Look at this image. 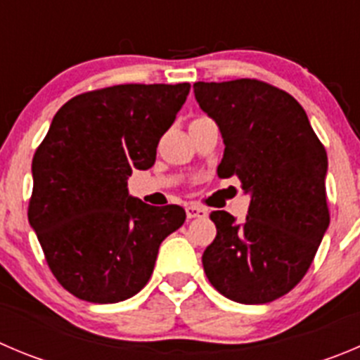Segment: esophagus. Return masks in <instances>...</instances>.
<instances>
[{
    "instance_id": "1",
    "label": "esophagus",
    "mask_w": 360,
    "mask_h": 360,
    "mask_svg": "<svg viewBox=\"0 0 360 360\" xmlns=\"http://www.w3.org/2000/svg\"><path fill=\"white\" fill-rule=\"evenodd\" d=\"M186 217L188 218H206L207 210L206 207L195 206V204H190V206H186Z\"/></svg>"
}]
</instances>
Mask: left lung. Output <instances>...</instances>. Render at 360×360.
I'll return each instance as SVG.
<instances>
[{
  "instance_id": "1",
  "label": "left lung",
  "mask_w": 360,
  "mask_h": 360,
  "mask_svg": "<svg viewBox=\"0 0 360 360\" xmlns=\"http://www.w3.org/2000/svg\"><path fill=\"white\" fill-rule=\"evenodd\" d=\"M193 92L226 143L218 177L236 176L252 197L243 221L211 213L206 277L229 300L274 302L304 278L330 224L327 150L298 101L270 83L199 82Z\"/></svg>"
}]
</instances>
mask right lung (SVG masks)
I'll return each instance as SVG.
<instances>
[{
    "label": "right lung",
    "mask_w": 360,
    "mask_h": 360,
    "mask_svg": "<svg viewBox=\"0 0 360 360\" xmlns=\"http://www.w3.org/2000/svg\"><path fill=\"white\" fill-rule=\"evenodd\" d=\"M188 92L190 83H129L79 94L37 147L30 226L56 281L79 300L115 304L139 293L161 241L186 220L176 204L131 197L127 177L153 167Z\"/></svg>",
    "instance_id": "1"
}]
</instances>
